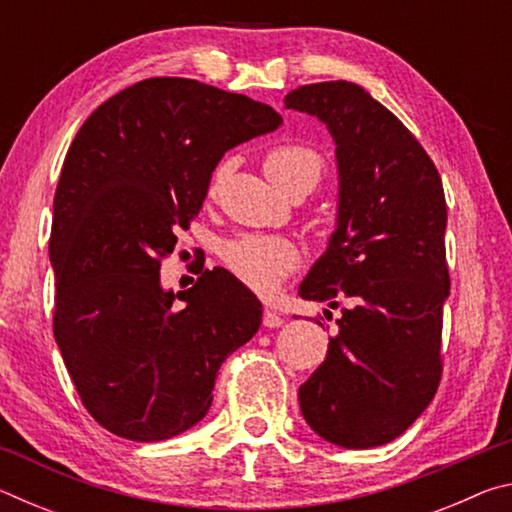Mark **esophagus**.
Instances as JSON below:
<instances>
[{"label":"esophagus","mask_w":512,"mask_h":512,"mask_svg":"<svg viewBox=\"0 0 512 512\" xmlns=\"http://www.w3.org/2000/svg\"><path fill=\"white\" fill-rule=\"evenodd\" d=\"M284 318L273 309H264V325L266 327H282Z\"/></svg>","instance_id":"1"}]
</instances>
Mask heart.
<instances>
[{
    "mask_svg": "<svg viewBox=\"0 0 512 512\" xmlns=\"http://www.w3.org/2000/svg\"><path fill=\"white\" fill-rule=\"evenodd\" d=\"M225 167L219 169V176ZM264 171L271 183L287 189L293 183H316L323 176V158L320 153L305 144H282L268 151ZM223 264L230 273L257 293H273L284 277L300 262V250L287 237L271 235H241L225 241L221 248Z\"/></svg>",
    "mask_w": 512,
    "mask_h": 512,
    "instance_id": "heart-1",
    "label": "heart"
}]
</instances>
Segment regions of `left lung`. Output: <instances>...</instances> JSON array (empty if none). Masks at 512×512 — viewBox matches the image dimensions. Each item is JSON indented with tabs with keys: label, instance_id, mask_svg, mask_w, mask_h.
<instances>
[{
	"label": "left lung",
	"instance_id": "8db88e82",
	"mask_svg": "<svg viewBox=\"0 0 512 512\" xmlns=\"http://www.w3.org/2000/svg\"><path fill=\"white\" fill-rule=\"evenodd\" d=\"M284 108L323 121L339 169L336 228L300 298L344 307L325 361L300 386V411L332 445H386L427 409L443 372V180L409 128L357 83L302 85Z\"/></svg>",
	"mask_w": 512,
	"mask_h": 512
}]
</instances>
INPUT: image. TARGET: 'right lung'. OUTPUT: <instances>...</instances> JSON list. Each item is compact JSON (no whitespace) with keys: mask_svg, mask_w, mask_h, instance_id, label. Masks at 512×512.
I'll use <instances>...</instances> for the list:
<instances>
[{"mask_svg":"<svg viewBox=\"0 0 512 512\" xmlns=\"http://www.w3.org/2000/svg\"><path fill=\"white\" fill-rule=\"evenodd\" d=\"M280 124L244 94L160 76L101 103L69 146L49 239L54 336L85 409L115 436L155 443L192 429L221 363L259 329L262 302L230 271L205 268L173 293L160 259L225 151Z\"/></svg>","mask_w":512,"mask_h":512,"instance_id":"right-lung-1","label":"right lung"}]
</instances>
